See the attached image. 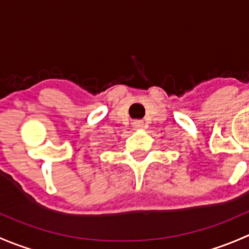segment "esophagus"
Segmentation results:
<instances>
[{"label":"esophagus","mask_w":249,"mask_h":249,"mask_svg":"<svg viewBox=\"0 0 249 249\" xmlns=\"http://www.w3.org/2000/svg\"><path fill=\"white\" fill-rule=\"evenodd\" d=\"M142 126H143V122H141V120H135V122L132 123V127H134L135 130L142 129Z\"/></svg>","instance_id":"34e87169"}]
</instances>
